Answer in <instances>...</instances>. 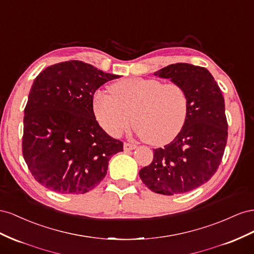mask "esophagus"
I'll list each match as a JSON object with an SVG mask.
<instances>
[{"label":"esophagus","mask_w":254,"mask_h":254,"mask_svg":"<svg viewBox=\"0 0 254 254\" xmlns=\"http://www.w3.org/2000/svg\"><path fill=\"white\" fill-rule=\"evenodd\" d=\"M136 148H137V146H136L135 143L125 142V144H123V149H125V151H131V150H134Z\"/></svg>","instance_id":"34e87169"}]
</instances>
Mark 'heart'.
<instances>
[{"label":"heart","mask_w":254,"mask_h":254,"mask_svg":"<svg viewBox=\"0 0 254 254\" xmlns=\"http://www.w3.org/2000/svg\"><path fill=\"white\" fill-rule=\"evenodd\" d=\"M111 95L98 90L92 105L96 118L114 137L127 131L132 122L150 143H165L181 132L190 110V98L182 85L156 78L129 77L111 86Z\"/></svg>","instance_id":"obj_1"}]
</instances>
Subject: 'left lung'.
<instances>
[{
	"label": "left lung",
	"instance_id": "1",
	"mask_svg": "<svg viewBox=\"0 0 254 254\" xmlns=\"http://www.w3.org/2000/svg\"><path fill=\"white\" fill-rule=\"evenodd\" d=\"M154 75L182 85L190 110L181 132L170 143L153 149V161L139 177L150 190L172 195L206 183L222 161L228 140L224 99L208 70L190 64H173Z\"/></svg>",
	"mask_w": 254,
	"mask_h": 254
}]
</instances>
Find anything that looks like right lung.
Returning <instances> with one entry per match:
<instances>
[{"instance_id": "1", "label": "right lung", "mask_w": 254, "mask_h": 254, "mask_svg": "<svg viewBox=\"0 0 254 254\" xmlns=\"http://www.w3.org/2000/svg\"><path fill=\"white\" fill-rule=\"evenodd\" d=\"M89 64L68 61L35 78L24 108L22 153L39 184L59 193L81 194L102 181L123 142L99 126L93 95L118 78Z\"/></svg>"}]
</instances>
